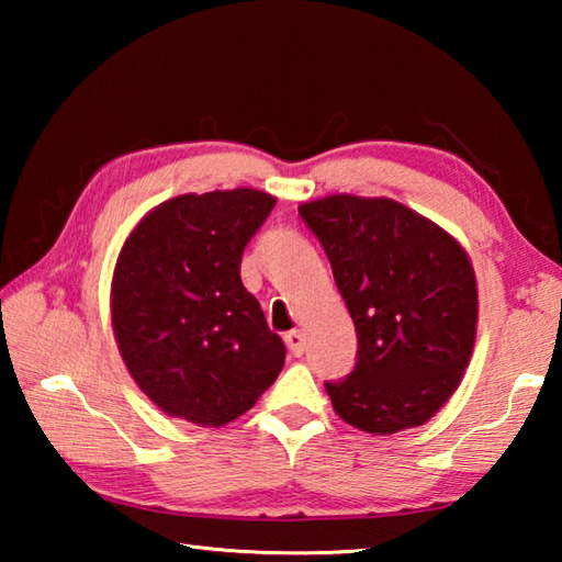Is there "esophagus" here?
Here are the masks:
<instances>
[{"label": "esophagus", "mask_w": 562, "mask_h": 562, "mask_svg": "<svg viewBox=\"0 0 562 562\" xmlns=\"http://www.w3.org/2000/svg\"><path fill=\"white\" fill-rule=\"evenodd\" d=\"M284 341H288V347L294 357H302L304 355V335L302 329H292L284 335Z\"/></svg>", "instance_id": "34e87169"}]
</instances>
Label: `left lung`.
<instances>
[{
	"label": "left lung",
	"instance_id": "1",
	"mask_svg": "<svg viewBox=\"0 0 562 562\" xmlns=\"http://www.w3.org/2000/svg\"><path fill=\"white\" fill-rule=\"evenodd\" d=\"M325 247L357 329V367L325 384L359 431L389 436L429 422L471 361L479 290L469 252L392 198L337 193L300 205Z\"/></svg>",
	"mask_w": 562,
	"mask_h": 562
}]
</instances>
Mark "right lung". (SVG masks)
<instances>
[{
  "label": "right lung",
  "instance_id": "1",
  "mask_svg": "<svg viewBox=\"0 0 562 562\" xmlns=\"http://www.w3.org/2000/svg\"><path fill=\"white\" fill-rule=\"evenodd\" d=\"M278 198L255 188L186 193L140 217L111 280L123 364L160 412L225 426L284 364L282 339L243 288L245 245Z\"/></svg>",
  "mask_w": 562,
  "mask_h": 562
}]
</instances>
